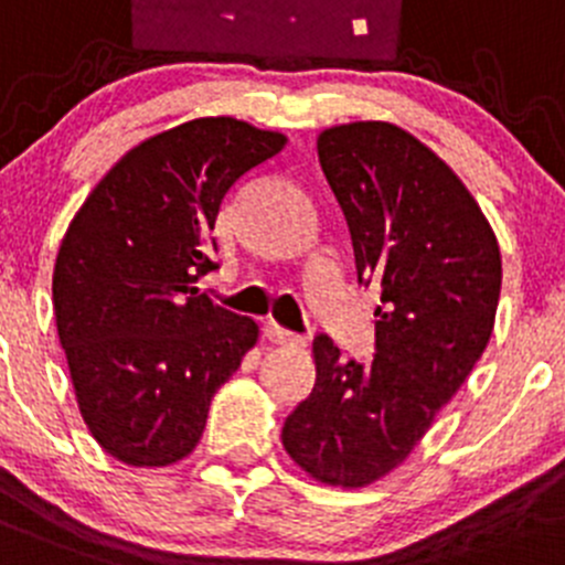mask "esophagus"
Wrapping results in <instances>:
<instances>
[{
    "mask_svg": "<svg viewBox=\"0 0 565 565\" xmlns=\"http://www.w3.org/2000/svg\"><path fill=\"white\" fill-rule=\"evenodd\" d=\"M265 337L270 339V342H276V344H295V342H300V337L298 333H292V331H287V328L284 326H278L276 320H270L265 326Z\"/></svg>",
    "mask_w": 565,
    "mask_h": 565,
    "instance_id": "1",
    "label": "esophagus"
}]
</instances>
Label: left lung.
<instances>
[{
	"instance_id": "obj_1",
	"label": "left lung",
	"mask_w": 565,
	"mask_h": 565,
	"mask_svg": "<svg viewBox=\"0 0 565 565\" xmlns=\"http://www.w3.org/2000/svg\"><path fill=\"white\" fill-rule=\"evenodd\" d=\"M317 154L348 221L359 281L381 287L375 355L344 361L320 333L315 388L287 416L281 441L320 483L361 489L411 456L483 355L502 256L461 179L399 126H331Z\"/></svg>"
}]
</instances>
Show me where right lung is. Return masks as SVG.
<instances>
[{
    "label": "right lung",
    "mask_w": 565,
    "mask_h": 565,
    "mask_svg": "<svg viewBox=\"0 0 565 565\" xmlns=\"http://www.w3.org/2000/svg\"><path fill=\"white\" fill-rule=\"evenodd\" d=\"M281 131L217 115L126 151L71 221L52 276L57 337L79 414L126 467H171L204 434L217 388L259 339L195 281L217 270L212 228Z\"/></svg>",
    "instance_id": "right-lung-1"
}]
</instances>
